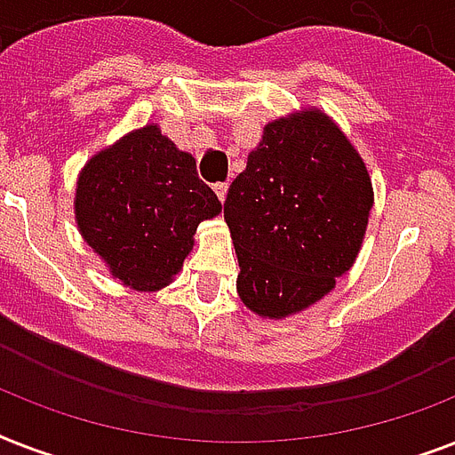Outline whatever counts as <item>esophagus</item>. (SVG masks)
Masks as SVG:
<instances>
[{
    "label": "esophagus",
    "mask_w": 455,
    "mask_h": 455,
    "mask_svg": "<svg viewBox=\"0 0 455 455\" xmlns=\"http://www.w3.org/2000/svg\"><path fill=\"white\" fill-rule=\"evenodd\" d=\"M227 191H228L227 181H220V184H214V193H217V198H220V200L227 198Z\"/></svg>",
    "instance_id": "34e87169"
}]
</instances>
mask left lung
Here are the masks:
<instances>
[{"instance_id":"8db88e82","label":"left lung","mask_w":455,"mask_h":455,"mask_svg":"<svg viewBox=\"0 0 455 455\" xmlns=\"http://www.w3.org/2000/svg\"><path fill=\"white\" fill-rule=\"evenodd\" d=\"M371 207L366 164L323 113L267 124L224 203L243 304L283 318L331 292L356 259Z\"/></svg>"}]
</instances>
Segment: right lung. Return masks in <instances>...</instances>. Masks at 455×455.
Instances as JSON below:
<instances>
[{"mask_svg": "<svg viewBox=\"0 0 455 455\" xmlns=\"http://www.w3.org/2000/svg\"><path fill=\"white\" fill-rule=\"evenodd\" d=\"M221 212L196 160L156 124L127 134L82 170L75 217L84 241L132 291H160L181 269L203 220Z\"/></svg>", "mask_w": 455, "mask_h": 455, "instance_id": "obj_1", "label": "right lung"}]
</instances>
